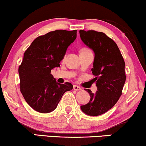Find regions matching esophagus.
<instances>
[{
  "mask_svg": "<svg viewBox=\"0 0 146 146\" xmlns=\"http://www.w3.org/2000/svg\"><path fill=\"white\" fill-rule=\"evenodd\" d=\"M73 90H75V91H78V90H82V88L79 86H77V85H74V86H73Z\"/></svg>",
  "mask_w": 146,
  "mask_h": 146,
  "instance_id": "obj_1",
  "label": "esophagus"
}]
</instances>
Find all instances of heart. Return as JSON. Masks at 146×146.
I'll return each mask as SVG.
<instances>
[{
  "label": "heart",
  "instance_id": "obj_1",
  "mask_svg": "<svg viewBox=\"0 0 146 146\" xmlns=\"http://www.w3.org/2000/svg\"><path fill=\"white\" fill-rule=\"evenodd\" d=\"M90 50L88 48H86V47H84V48H82V49H81V50H80V52H87V51H89ZM64 58H65V56H64V57H63V59H64Z\"/></svg>",
  "mask_w": 146,
  "mask_h": 146
}]
</instances>
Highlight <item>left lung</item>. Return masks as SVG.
<instances>
[{
	"instance_id": "left-lung-1",
	"label": "left lung",
	"mask_w": 146,
	"mask_h": 146,
	"mask_svg": "<svg viewBox=\"0 0 146 146\" xmlns=\"http://www.w3.org/2000/svg\"><path fill=\"white\" fill-rule=\"evenodd\" d=\"M79 34L84 44L95 53L92 71L98 87L96 94L86 90L90 100L81 109L88 115L98 116L112 108L122 95L126 80L125 63L117 44L104 33L79 30Z\"/></svg>"
}]
</instances>
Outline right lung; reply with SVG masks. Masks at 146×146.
I'll return each mask as SVG.
<instances>
[{"instance_id":"right-lung-1","label":"right lung","mask_w":146,"mask_h":146,"mask_svg":"<svg viewBox=\"0 0 146 146\" xmlns=\"http://www.w3.org/2000/svg\"><path fill=\"white\" fill-rule=\"evenodd\" d=\"M76 37V29H56L38 36L25 51L19 67L20 91L36 111H53L64 92L73 89L69 82L56 83L50 73L59 67L67 48Z\"/></svg>"}]
</instances>
